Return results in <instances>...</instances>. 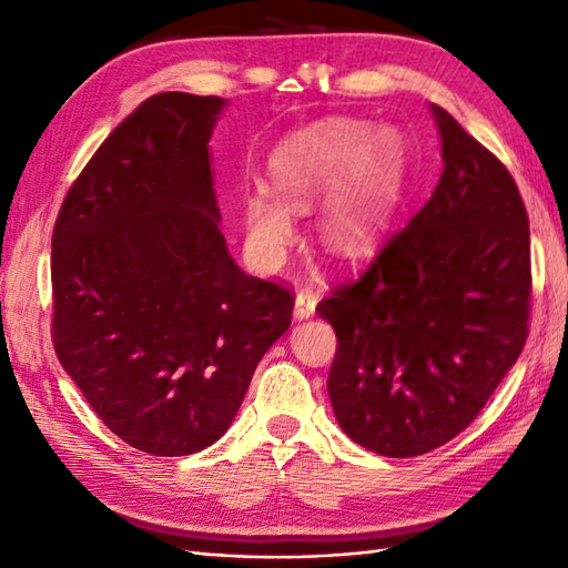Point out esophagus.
I'll list each match as a JSON object with an SVG mask.
<instances>
[{"label":"esophagus","mask_w":568,"mask_h":568,"mask_svg":"<svg viewBox=\"0 0 568 568\" xmlns=\"http://www.w3.org/2000/svg\"><path fill=\"white\" fill-rule=\"evenodd\" d=\"M316 304H318V294L311 292V288H304V292L296 294L294 301V318L296 321H306L316 313Z\"/></svg>","instance_id":"1"}]
</instances>
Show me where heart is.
<instances>
[{
    "label": "heart",
    "instance_id": "b5f03b06",
    "mask_svg": "<svg viewBox=\"0 0 568 568\" xmlns=\"http://www.w3.org/2000/svg\"><path fill=\"white\" fill-rule=\"evenodd\" d=\"M403 162V141L388 125L372 131L362 121L335 119L288 135L270 158L274 194L257 189L243 201L250 255L280 262L294 235L292 209H308L325 194L321 241L339 255L367 252L396 213Z\"/></svg>",
    "mask_w": 568,
    "mask_h": 568
}]
</instances>
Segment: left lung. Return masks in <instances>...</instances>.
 Returning a JSON list of instances; mask_svg holds the SVG:
<instances>
[{"mask_svg": "<svg viewBox=\"0 0 568 568\" xmlns=\"http://www.w3.org/2000/svg\"><path fill=\"white\" fill-rule=\"evenodd\" d=\"M433 196L318 316L337 335L327 394L352 443L382 457L443 447L518 362L530 311V223L510 172L445 109Z\"/></svg>", "mask_w": 568, "mask_h": 568, "instance_id": "left-lung-1", "label": "left lung"}]
</instances>
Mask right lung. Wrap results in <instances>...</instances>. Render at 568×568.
<instances>
[{
	"mask_svg": "<svg viewBox=\"0 0 568 568\" xmlns=\"http://www.w3.org/2000/svg\"><path fill=\"white\" fill-rule=\"evenodd\" d=\"M229 99L165 92L119 123L53 231V343L125 445L184 457L229 430L294 298L221 233L211 135Z\"/></svg>",
	"mask_w": 568,
	"mask_h": 568,
	"instance_id": "1",
	"label": "right lung"
}]
</instances>
